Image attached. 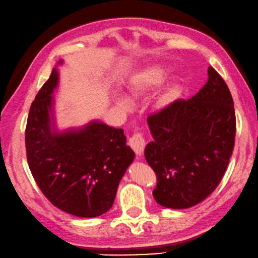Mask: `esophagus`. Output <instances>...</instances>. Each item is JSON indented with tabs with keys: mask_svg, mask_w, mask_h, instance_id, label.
Returning a JSON list of instances; mask_svg holds the SVG:
<instances>
[{
	"mask_svg": "<svg viewBox=\"0 0 258 258\" xmlns=\"http://www.w3.org/2000/svg\"><path fill=\"white\" fill-rule=\"evenodd\" d=\"M145 144L146 143H145L144 137H143V135L140 133L134 134L133 136L129 138V145L132 146V149L136 152L137 156H142L143 151H144Z\"/></svg>",
	"mask_w": 258,
	"mask_h": 258,
	"instance_id": "obj_1",
	"label": "esophagus"
}]
</instances>
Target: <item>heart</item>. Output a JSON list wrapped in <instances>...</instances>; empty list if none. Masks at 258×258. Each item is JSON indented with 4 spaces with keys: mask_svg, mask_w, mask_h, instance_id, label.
<instances>
[{
    "mask_svg": "<svg viewBox=\"0 0 258 258\" xmlns=\"http://www.w3.org/2000/svg\"><path fill=\"white\" fill-rule=\"evenodd\" d=\"M167 73L168 68H166L164 66H152L140 70L138 73L134 74L126 82V94L130 98H138L143 94L148 93L149 91H151L164 81ZM179 82L175 81L170 83L159 94V97L157 98L156 106L160 109L166 108L179 96ZM116 104L121 107H125L126 102L122 98H116Z\"/></svg>",
    "mask_w": 258,
    "mask_h": 258,
    "instance_id": "obj_1",
    "label": "heart"
}]
</instances>
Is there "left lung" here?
Instances as JSON below:
<instances>
[{
  "label": "left lung",
  "instance_id": "left-lung-1",
  "mask_svg": "<svg viewBox=\"0 0 258 258\" xmlns=\"http://www.w3.org/2000/svg\"><path fill=\"white\" fill-rule=\"evenodd\" d=\"M189 100L174 101L148 117L153 141L145 159L157 174L153 197L161 207L188 209L217 188L234 148V104L219 74Z\"/></svg>",
  "mask_w": 258,
  "mask_h": 258
}]
</instances>
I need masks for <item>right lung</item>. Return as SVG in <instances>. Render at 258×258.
<instances>
[{"mask_svg":"<svg viewBox=\"0 0 258 258\" xmlns=\"http://www.w3.org/2000/svg\"><path fill=\"white\" fill-rule=\"evenodd\" d=\"M57 66L30 108L25 130L29 167L51 204L76 217H98L113 207L135 153L123 129L98 120L62 132L56 128L53 93L58 85Z\"/></svg>","mask_w":258,"mask_h":258,"instance_id":"1","label":"right lung"}]
</instances>
